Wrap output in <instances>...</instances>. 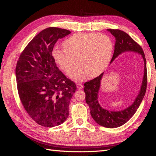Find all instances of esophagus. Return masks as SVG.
<instances>
[{"mask_svg":"<svg viewBox=\"0 0 156 156\" xmlns=\"http://www.w3.org/2000/svg\"><path fill=\"white\" fill-rule=\"evenodd\" d=\"M76 87H77V88L79 89V90L83 88V87H82V85L81 84H80V83H78L77 84H76Z\"/></svg>","mask_w":156,"mask_h":156,"instance_id":"obj_1","label":"esophagus"}]
</instances>
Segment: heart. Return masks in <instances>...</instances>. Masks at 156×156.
I'll list each match as a JSON object with an SVG mask.
<instances>
[{"instance_id":"1","label":"heart","mask_w":156,"mask_h":156,"mask_svg":"<svg viewBox=\"0 0 156 156\" xmlns=\"http://www.w3.org/2000/svg\"><path fill=\"white\" fill-rule=\"evenodd\" d=\"M62 45L64 49H53L52 58L66 73L76 61L78 65L69 72V76L76 81L83 80L88 76L97 77L103 73L110 64L114 48L108 35L97 33L76 34L66 39Z\"/></svg>"}]
</instances>
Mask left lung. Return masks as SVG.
<instances>
[{
  "instance_id": "1",
  "label": "left lung",
  "mask_w": 156,
  "mask_h": 156,
  "mask_svg": "<svg viewBox=\"0 0 156 156\" xmlns=\"http://www.w3.org/2000/svg\"><path fill=\"white\" fill-rule=\"evenodd\" d=\"M108 31L115 36V45L113 56L111 62L117 56L125 51H135L142 55L144 60V76L140 94L135 100L133 105L121 111H109L102 108L98 101V92L100 88L101 80L103 73L92 80L85 82L84 90L86 94V102L90 109L92 117L98 124L107 128H115L126 123L137 111L143 100L147 88V74L146 67V59L143 49L140 44L134 41L127 34L119 29H109Z\"/></svg>"
}]
</instances>
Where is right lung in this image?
<instances>
[{
    "label": "right lung",
    "mask_w": 156,
    "mask_h": 156,
    "mask_svg": "<svg viewBox=\"0 0 156 156\" xmlns=\"http://www.w3.org/2000/svg\"><path fill=\"white\" fill-rule=\"evenodd\" d=\"M70 33L55 27L44 29L23 49L16 63L20 100L30 117L44 127H55L67 119L76 90L74 82L59 70L51 55L56 41Z\"/></svg>",
    "instance_id": "1"
}]
</instances>
